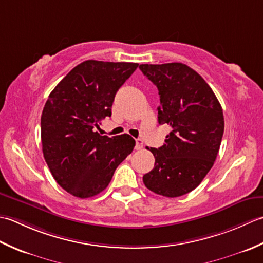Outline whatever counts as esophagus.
I'll return each instance as SVG.
<instances>
[{"mask_svg":"<svg viewBox=\"0 0 263 263\" xmlns=\"http://www.w3.org/2000/svg\"><path fill=\"white\" fill-rule=\"evenodd\" d=\"M143 141H142V139L141 138H137L136 139V145H135V148L136 149H142L143 148Z\"/></svg>","mask_w":263,"mask_h":263,"instance_id":"obj_1","label":"esophagus"}]
</instances>
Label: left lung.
<instances>
[{
  "instance_id": "left-lung-1",
  "label": "left lung",
  "mask_w": 263,
  "mask_h": 263,
  "mask_svg": "<svg viewBox=\"0 0 263 263\" xmlns=\"http://www.w3.org/2000/svg\"><path fill=\"white\" fill-rule=\"evenodd\" d=\"M158 87V120L171 132L159 148H148L154 168L143 181L155 194L178 197L200 185L216 161L223 135L222 108L199 73L180 62L141 64Z\"/></svg>"
}]
</instances>
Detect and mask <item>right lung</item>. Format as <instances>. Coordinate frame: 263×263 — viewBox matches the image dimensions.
I'll return each instance as SVG.
<instances>
[{
  "label": "right lung",
  "instance_id": "add662e5",
  "mask_svg": "<svg viewBox=\"0 0 263 263\" xmlns=\"http://www.w3.org/2000/svg\"><path fill=\"white\" fill-rule=\"evenodd\" d=\"M138 63L84 61L49 95L41 117L44 159L53 178L71 195L100 194L135 146L127 134L101 136V121L111 117L115 95Z\"/></svg>",
  "mask_w": 263,
  "mask_h": 263
}]
</instances>
